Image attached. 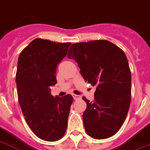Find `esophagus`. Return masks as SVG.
I'll list each match as a JSON object with an SVG mask.
<instances>
[{
    "mask_svg": "<svg viewBox=\"0 0 150 150\" xmlns=\"http://www.w3.org/2000/svg\"><path fill=\"white\" fill-rule=\"evenodd\" d=\"M72 97L75 100H78V99L81 98V97L79 96V95H77V94H72Z\"/></svg>",
    "mask_w": 150,
    "mask_h": 150,
    "instance_id": "34e87169",
    "label": "esophagus"
}]
</instances>
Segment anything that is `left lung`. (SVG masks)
<instances>
[{
  "label": "left lung",
  "mask_w": 150,
  "mask_h": 150,
  "mask_svg": "<svg viewBox=\"0 0 150 150\" xmlns=\"http://www.w3.org/2000/svg\"><path fill=\"white\" fill-rule=\"evenodd\" d=\"M78 63L81 75L97 88L94 101L83 113L86 133L94 139L114 135L124 123L131 100V72L124 51L108 40L71 45L67 55Z\"/></svg>",
  "instance_id": "8db88e82"
}]
</instances>
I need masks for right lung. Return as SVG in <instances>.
Wrapping results in <instances>:
<instances>
[{
	"instance_id": "add662e5",
	"label": "right lung",
	"mask_w": 150,
	"mask_h": 150,
	"mask_svg": "<svg viewBox=\"0 0 150 150\" xmlns=\"http://www.w3.org/2000/svg\"><path fill=\"white\" fill-rule=\"evenodd\" d=\"M71 42L35 39L18 58L16 73L19 104L35 135L46 141H57L66 131L71 94L53 97L50 88L57 83L56 69Z\"/></svg>"
}]
</instances>
